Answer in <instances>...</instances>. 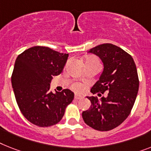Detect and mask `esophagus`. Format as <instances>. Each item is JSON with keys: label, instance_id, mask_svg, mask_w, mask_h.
I'll return each instance as SVG.
<instances>
[{"label": "esophagus", "instance_id": "esophagus-1", "mask_svg": "<svg viewBox=\"0 0 151 151\" xmlns=\"http://www.w3.org/2000/svg\"><path fill=\"white\" fill-rule=\"evenodd\" d=\"M75 99H76V100H78V99H81L82 98H83V96L81 95H79V94H75V96H74Z\"/></svg>", "mask_w": 151, "mask_h": 151}]
</instances>
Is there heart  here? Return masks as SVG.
<instances>
[{"instance_id": "obj_1", "label": "heart", "mask_w": 151, "mask_h": 151, "mask_svg": "<svg viewBox=\"0 0 151 151\" xmlns=\"http://www.w3.org/2000/svg\"><path fill=\"white\" fill-rule=\"evenodd\" d=\"M95 62H99L98 59L95 57H87L85 60V63H95ZM73 89L75 90H80L82 89V86L79 84H75L73 86Z\"/></svg>"}]
</instances>
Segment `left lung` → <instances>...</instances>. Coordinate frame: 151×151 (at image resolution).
I'll return each instance as SVG.
<instances>
[{"instance_id":"left-lung-1","label":"left lung","mask_w":151,"mask_h":151,"mask_svg":"<svg viewBox=\"0 0 151 151\" xmlns=\"http://www.w3.org/2000/svg\"><path fill=\"white\" fill-rule=\"evenodd\" d=\"M88 52L98 56L103 64V73L91 93H107L99 99L86 96L91 106L82 116L90 127L108 131L120 125L130 113L139 89L137 70L132 56L113 44L99 45Z\"/></svg>"}]
</instances>
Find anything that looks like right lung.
<instances>
[{
    "label": "right lung",
    "mask_w": 151,
    "mask_h": 151,
    "mask_svg": "<svg viewBox=\"0 0 151 151\" xmlns=\"http://www.w3.org/2000/svg\"><path fill=\"white\" fill-rule=\"evenodd\" d=\"M68 54L43 46L24 51L16 58L11 84L17 105L28 121L41 127L58 123L74 93L70 89L52 93V77L62 72Z\"/></svg>",
    "instance_id": "1"
}]
</instances>
